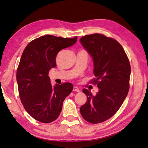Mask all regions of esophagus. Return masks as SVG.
Returning <instances> with one entry per match:
<instances>
[{
	"mask_svg": "<svg viewBox=\"0 0 148 148\" xmlns=\"http://www.w3.org/2000/svg\"><path fill=\"white\" fill-rule=\"evenodd\" d=\"M73 91L74 92H79V88L78 87H77V86H74V88H73Z\"/></svg>",
	"mask_w": 148,
	"mask_h": 148,
	"instance_id": "obj_1",
	"label": "esophagus"
}]
</instances>
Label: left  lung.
Instances as JSON below:
<instances>
[{
	"label": "left lung",
	"instance_id": "obj_1",
	"mask_svg": "<svg viewBox=\"0 0 148 148\" xmlns=\"http://www.w3.org/2000/svg\"><path fill=\"white\" fill-rule=\"evenodd\" d=\"M80 42L93 61L92 80L97 84L96 95L83 89L87 102L80 112L88 122L95 124L108 120L120 108L129 90L131 68L123 48L117 40L103 34H93L81 37Z\"/></svg>",
	"mask_w": 148,
	"mask_h": 148
}]
</instances>
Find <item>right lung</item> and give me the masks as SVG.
<instances>
[{
    "instance_id": "right-lung-1",
    "label": "right lung",
    "mask_w": 148,
    "mask_h": 148,
    "mask_svg": "<svg viewBox=\"0 0 148 148\" xmlns=\"http://www.w3.org/2000/svg\"><path fill=\"white\" fill-rule=\"evenodd\" d=\"M74 38L46 35L32 40L22 53L16 72L19 95L25 109L36 120L49 123L57 118L65 99L71 93L70 83L53 86L48 73L56 67L61 49L74 45Z\"/></svg>"
}]
</instances>
